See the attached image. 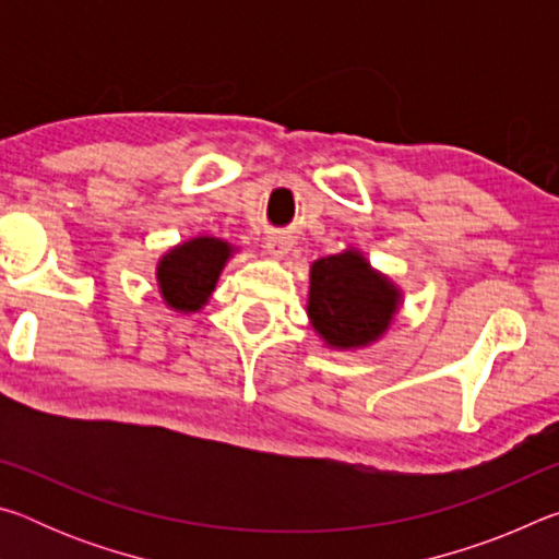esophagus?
<instances>
[{"mask_svg": "<svg viewBox=\"0 0 559 559\" xmlns=\"http://www.w3.org/2000/svg\"><path fill=\"white\" fill-rule=\"evenodd\" d=\"M290 246H293V239H290V236H286V234H271L269 239H266L269 257L276 259V261H281L283 257H286V253L290 251Z\"/></svg>", "mask_w": 559, "mask_h": 559, "instance_id": "1", "label": "esophagus"}]
</instances>
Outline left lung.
Returning a JSON list of instances; mask_svg holds the SVG:
<instances>
[{"label": "left lung", "mask_w": 559, "mask_h": 559, "mask_svg": "<svg viewBox=\"0 0 559 559\" xmlns=\"http://www.w3.org/2000/svg\"><path fill=\"white\" fill-rule=\"evenodd\" d=\"M402 290L357 249L310 266L308 318L325 345L357 349L380 340L400 310Z\"/></svg>", "instance_id": "left-lung-1"}]
</instances>
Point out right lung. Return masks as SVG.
Segmentation results:
<instances>
[{"label": "right lung", "mask_w": 559, "mask_h": 559, "mask_svg": "<svg viewBox=\"0 0 559 559\" xmlns=\"http://www.w3.org/2000/svg\"><path fill=\"white\" fill-rule=\"evenodd\" d=\"M234 246L214 236H194L177 243L157 263V286L177 313H197L206 306Z\"/></svg>", "instance_id": "add662e5"}]
</instances>
